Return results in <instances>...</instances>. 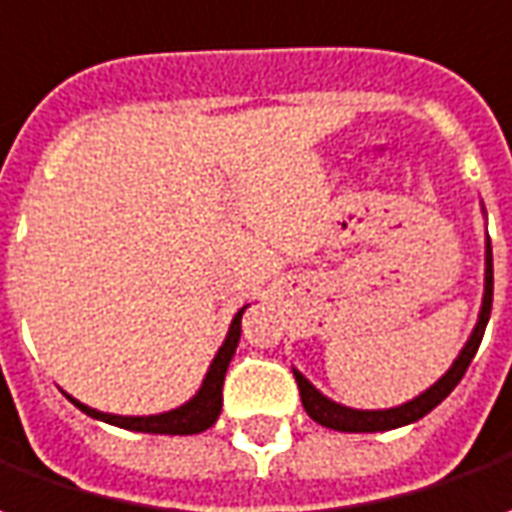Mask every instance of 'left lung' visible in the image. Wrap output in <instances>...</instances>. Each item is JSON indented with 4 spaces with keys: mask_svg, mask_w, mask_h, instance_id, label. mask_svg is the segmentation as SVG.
Segmentation results:
<instances>
[{
    "mask_svg": "<svg viewBox=\"0 0 512 512\" xmlns=\"http://www.w3.org/2000/svg\"><path fill=\"white\" fill-rule=\"evenodd\" d=\"M491 302H493V252H491V241L485 246V296H482V310H480V321L477 327L471 332V338L463 346V352L457 355V360L452 363V368L443 374L441 380L435 382L432 388L416 396L413 402L407 405L391 407V410H352V407L335 405L332 399H327L324 393H318L310 382L293 371L296 377V385H299V396H302V405H305L307 416L318 421L321 427H330V430L338 432H385V430H396V427H405V424H413L418 418H424L430 410L441 405L443 399L449 393L455 391V385L463 380L466 368L471 366V360L477 355L480 349L482 335H485V327H488V318H491Z\"/></svg>",
    "mask_w": 512,
    "mask_h": 512,
    "instance_id": "1",
    "label": "left lung"
}]
</instances>
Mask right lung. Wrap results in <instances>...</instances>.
<instances>
[{
    "instance_id": "1",
    "label": "right lung",
    "mask_w": 512,
    "mask_h": 512,
    "mask_svg": "<svg viewBox=\"0 0 512 512\" xmlns=\"http://www.w3.org/2000/svg\"><path fill=\"white\" fill-rule=\"evenodd\" d=\"M241 316H244V310H238L235 318H232L227 341L219 349L216 360L210 363V371H207L199 393H196L191 402L177 407V410L160 413V416H110V413H99L94 407L82 405V402L71 399V396L69 399L80 407L85 416L99 418V421H107V424H116V427H124V430L155 432V435H196V432H205L207 427L216 424V418L221 413V388H224L227 366H230L232 355L238 349V341H241Z\"/></svg>"
}]
</instances>
